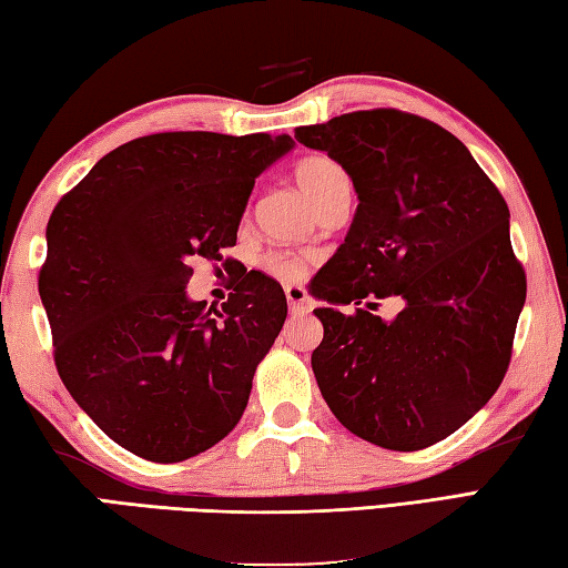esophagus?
<instances>
[{"label":"esophagus","mask_w":568,"mask_h":568,"mask_svg":"<svg viewBox=\"0 0 568 568\" xmlns=\"http://www.w3.org/2000/svg\"><path fill=\"white\" fill-rule=\"evenodd\" d=\"M285 297L293 313H307V307H311V297L301 285H285Z\"/></svg>","instance_id":"obj_1"}]
</instances>
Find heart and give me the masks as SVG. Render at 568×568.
<instances>
[{
  "instance_id": "b5f03b06",
  "label": "heart",
  "mask_w": 568,
  "mask_h": 568,
  "mask_svg": "<svg viewBox=\"0 0 568 568\" xmlns=\"http://www.w3.org/2000/svg\"><path fill=\"white\" fill-rule=\"evenodd\" d=\"M293 173H295L297 185H301V191L305 193V199L313 203L315 211L323 209V205L333 199L337 191H343L349 185L343 166L327 156H307L303 161H297ZM261 265L267 273L281 277V281H293V277L303 273L305 261L291 253L273 251L263 255Z\"/></svg>"
}]
</instances>
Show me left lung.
<instances>
[{
  "mask_svg": "<svg viewBox=\"0 0 568 568\" xmlns=\"http://www.w3.org/2000/svg\"><path fill=\"white\" fill-rule=\"evenodd\" d=\"M327 151L357 191L345 243L315 275L329 305L313 373L353 435L417 452L457 432L507 375L527 275L509 209L467 146L439 123L369 109L295 129ZM406 307L385 324L383 296ZM353 302L355 314L336 311Z\"/></svg>",
  "mask_w": 568,
  "mask_h": 568,
  "instance_id": "1",
  "label": "left lung"
}]
</instances>
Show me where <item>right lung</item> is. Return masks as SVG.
<instances>
[{
	"instance_id": "obj_1",
	"label": "right lung",
	"mask_w": 568,
	"mask_h": 568,
	"mask_svg": "<svg viewBox=\"0 0 568 568\" xmlns=\"http://www.w3.org/2000/svg\"><path fill=\"white\" fill-rule=\"evenodd\" d=\"M291 149L271 133H151L106 153L51 211L39 295L54 365L77 405L136 457H195L243 417L285 323L283 287L243 273L205 311L185 285L193 261H223L235 245L255 176Z\"/></svg>"
}]
</instances>
